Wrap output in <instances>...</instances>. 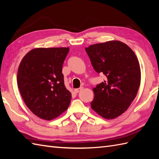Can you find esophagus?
Returning a JSON list of instances; mask_svg holds the SVG:
<instances>
[{"label": "esophagus", "instance_id": "34e87169", "mask_svg": "<svg viewBox=\"0 0 159 159\" xmlns=\"http://www.w3.org/2000/svg\"><path fill=\"white\" fill-rule=\"evenodd\" d=\"M81 90H83V87H80V88H78V89H74V92H75L76 93H77L80 92Z\"/></svg>", "mask_w": 159, "mask_h": 159}]
</instances>
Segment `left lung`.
Instances as JSON below:
<instances>
[{
	"label": "left lung",
	"instance_id": "1",
	"mask_svg": "<svg viewBox=\"0 0 159 159\" xmlns=\"http://www.w3.org/2000/svg\"><path fill=\"white\" fill-rule=\"evenodd\" d=\"M85 50L93 69L107 79L93 89L91 108L107 120L121 116L135 98L141 83V69L135 54L117 40L91 45Z\"/></svg>",
	"mask_w": 159,
	"mask_h": 159
}]
</instances>
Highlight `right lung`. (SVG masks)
Returning <instances> with one entry per match:
<instances>
[{"instance_id": "right-lung-1", "label": "right lung", "mask_w": 159, "mask_h": 159, "mask_svg": "<svg viewBox=\"0 0 159 159\" xmlns=\"http://www.w3.org/2000/svg\"><path fill=\"white\" fill-rule=\"evenodd\" d=\"M67 48H37L20 62L17 83L25 104L45 120L58 117L68 108L72 94L64 85L62 67Z\"/></svg>"}]
</instances>
